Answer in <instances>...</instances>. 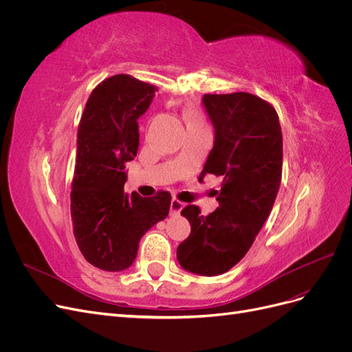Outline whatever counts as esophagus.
Segmentation results:
<instances>
[{"mask_svg":"<svg viewBox=\"0 0 352 352\" xmlns=\"http://www.w3.org/2000/svg\"><path fill=\"white\" fill-rule=\"evenodd\" d=\"M185 208V204L184 202H180L177 199H172V202H170V212L172 214H180V211H182Z\"/></svg>","mask_w":352,"mask_h":352,"instance_id":"34e87169","label":"esophagus"}]
</instances>
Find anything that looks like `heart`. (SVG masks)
<instances>
[{"label":"heart","instance_id":"1","mask_svg":"<svg viewBox=\"0 0 352 352\" xmlns=\"http://www.w3.org/2000/svg\"><path fill=\"white\" fill-rule=\"evenodd\" d=\"M186 122L188 124H201L204 123V119H202V116L197 111H189L186 114Z\"/></svg>","mask_w":352,"mask_h":352}]
</instances>
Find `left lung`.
<instances>
[{
    "instance_id": "left-lung-1",
    "label": "left lung",
    "mask_w": 352,
    "mask_h": 352,
    "mask_svg": "<svg viewBox=\"0 0 352 352\" xmlns=\"http://www.w3.org/2000/svg\"><path fill=\"white\" fill-rule=\"evenodd\" d=\"M214 127V145L201 177L221 176L219 208L202 216L182 210L190 235L177 247V261L201 276L226 273L238 264L270 216L282 180V131L269 102L248 92L202 97Z\"/></svg>"
}]
</instances>
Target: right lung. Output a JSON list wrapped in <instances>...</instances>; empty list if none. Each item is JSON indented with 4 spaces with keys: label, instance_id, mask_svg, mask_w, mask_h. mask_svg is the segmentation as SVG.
Here are the masks:
<instances>
[{
    "label": "right lung",
    "instance_id": "1",
    "mask_svg": "<svg viewBox=\"0 0 352 352\" xmlns=\"http://www.w3.org/2000/svg\"><path fill=\"white\" fill-rule=\"evenodd\" d=\"M155 87L116 74L91 94L78 129V157L70 192L74 239L83 257L105 272H122L136 258L140 241L167 217L172 195L124 194V163L140 146L138 119Z\"/></svg>",
    "mask_w": 352,
    "mask_h": 352
}]
</instances>
